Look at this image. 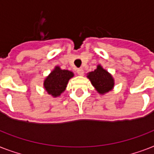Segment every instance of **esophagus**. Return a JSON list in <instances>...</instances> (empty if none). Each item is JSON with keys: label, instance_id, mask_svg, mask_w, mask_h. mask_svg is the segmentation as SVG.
I'll return each mask as SVG.
<instances>
[{"label": "esophagus", "instance_id": "obj_1", "mask_svg": "<svg viewBox=\"0 0 154 154\" xmlns=\"http://www.w3.org/2000/svg\"><path fill=\"white\" fill-rule=\"evenodd\" d=\"M77 74L80 75V76H83L84 75V69H77Z\"/></svg>", "mask_w": 154, "mask_h": 154}]
</instances>
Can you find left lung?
Instances as JSON below:
<instances>
[{"instance_id": "8db88e82", "label": "left lung", "mask_w": 154, "mask_h": 154, "mask_svg": "<svg viewBox=\"0 0 154 154\" xmlns=\"http://www.w3.org/2000/svg\"><path fill=\"white\" fill-rule=\"evenodd\" d=\"M87 77L100 94H105L113 89L114 79L107 70L101 67V65H98L94 71L89 72Z\"/></svg>"}]
</instances>
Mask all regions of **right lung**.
Instances as JSON below:
<instances>
[{
    "label": "right lung",
    "mask_w": 154,
    "mask_h": 154,
    "mask_svg": "<svg viewBox=\"0 0 154 154\" xmlns=\"http://www.w3.org/2000/svg\"><path fill=\"white\" fill-rule=\"evenodd\" d=\"M73 76V72L69 70L61 69L59 66H56L44 81V88L53 97H59L65 91L68 82Z\"/></svg>",
    "instance_id": "add662e5"
}]
</instances>
